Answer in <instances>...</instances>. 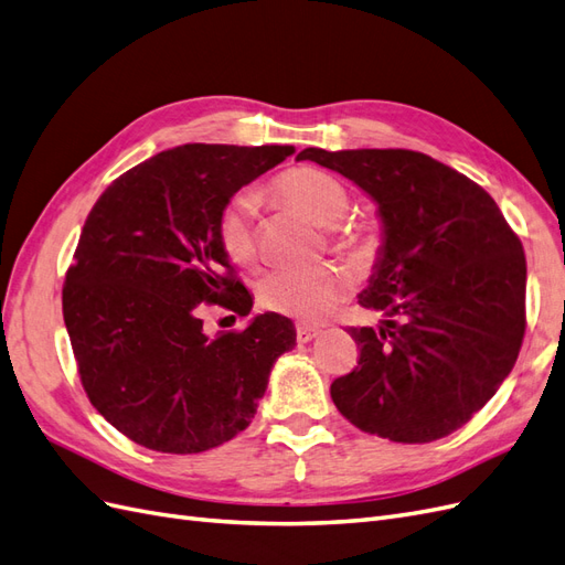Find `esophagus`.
<instances>
[{
	"label": "esophagus",
	"instance_id": "1",
	"mask_svg": "<svg viewBox=\"0 0 565 565\" xmlns=\"http://www.w3.org/2000/svg\"><path fill=\"white\" fill-rule=\"evenodd\" d=\"M320 334L318 328H309V324H299L297 328V341L299 344H309L311 339H316Z\"/></svg>",
	"mask_w": 565,
	"mask_h": 565
}]
</instances>
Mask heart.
<instances>
[{"label":"heart","mask_w":565,"mask_h":565,"mask_svg":"<svg viewBox=\"0 0 565 565\" xmlns=\"http://www.w3.org/2000/svg\"><path fill=\"white\" fill-rule=\"evenodd\" d=\"M276 193L295 210L330 228L332 249L361 259L370 249V235L358 226H339L349 214L351 195L347 185L316 167H297L276 179ZM256 214L259 195L243 191L228 200L218 218V243L237 266L256 259ZM338 226L334 227L333 224ZM351 276L332 264L282 266L270 270L259 285L264 309L301 322H318L351 292Z\"/></svg>","instance_id":"1"}]
</instances>
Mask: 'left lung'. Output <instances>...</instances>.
Masks as SVG:
<instances>
[{
  "instance_id": "left-lung-1",
  "label": "left lung",
  "mask_w": 565,
  "mask_h": 565,
  "mask_svg": "<svg viewBox=\"0 0 565 565\" xmlns=\"http://www.w3.org/2000/svg\"><path fill=\"white\" fill-rule=\"evenodd\" d=\"M297 160L377 202L380 259L358 303L384 324L351 328L358 367L332 382L365 434L431 443L465 426L514 367L525 332V254L481 185L424 152L306 148Z\"/></svg>"
}]
</instances>
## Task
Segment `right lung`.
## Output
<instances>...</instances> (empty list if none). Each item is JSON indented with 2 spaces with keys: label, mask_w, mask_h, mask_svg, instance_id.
Here are the masks:
<instances>
[{
  "label": "right lung",
  "mask_w": 565,
  "mask_h": 565,
  "mask_svg": "<svg viewBox=\"0 0 565 565\" xmlns=\"http://www.w3.org/2000/svg\"><path fill=\"white\" fill-rule=\"evenodd\" d=\"M295 146L185 143L115 179L89 212L65 273L63 320L92 405L119 434L193 455L245 431L292 320L256 316L243 332L204 334L202 309L252 311L218 243L243 185Z\"/></svg>",
  "instance_id": "obj_1"
}]
</instances>
